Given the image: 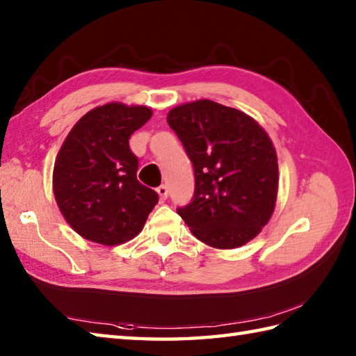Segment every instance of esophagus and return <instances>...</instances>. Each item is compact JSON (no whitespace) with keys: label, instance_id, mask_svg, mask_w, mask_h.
<instances>
[{"label":"esophagus","instance_id":"obj_1","mask_svg":"<svg viewBox=\"0 0 356 356\" xmlns=\"http://www.w3.org/2000/svg\"><path fill=\"white\" fill-rule=\"evenodd\" d=\"M157 194H159V197H161V200H166V197H168V188H166L165 185H161L157 188Z\"/></svg>","mask_w":356,"mask_h":356}]
</instances>
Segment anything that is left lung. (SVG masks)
I'll return each instance as SVG.
<instances>
[{
  "mask_svg": "<svg viewBox=\"0 0 356 356\" xmlns=\"http://www.w3.org/2000/svg\"><path fill=\"white\" fill-rule=\"evenodd\" d=\"M166 120L194 166V199L179 216L208 246L246 245L275 209L278 162L268 133L246 113L209 99L177 105Z\"/></svg>",
  "mask_w": 356,
  "mask_h": 356,
  "instance_id": "8db88e82",
  "label": "left lung"
}]
</instances>
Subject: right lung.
I'll return each instance as SVG.
<instances>
[{
    "label": "right lung",
    "instance_id": "right-lung-1",
    "mask_svg": "<svg viewBox=\"0 0 356 356\" xmlns=\"http://www.w3.org/2000/svg\"><path fill=\"white\" fill-rule=\"evenodd\" d=\"M153 111L108 102L86 113L67 134L53 168V194L65 222L86 240L116 246L142 231L157 193L138 180L128 140Z\"/></svg>",
    "mask_w": 356,
    "mask_h": 356
}]
</instances>
